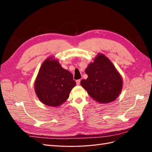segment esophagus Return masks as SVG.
I'll use <instances>...</instances> for the list:
<instances>
[{"instance_id":"obj_1","label":"esophagus","mask_w":152,"mask_h":152,"mask_svg":"<svg viewBox=\"0 0 152 152\" xmlns=\"http://www.w3.org/2000/svg\"><path fill=\"white\" fill-rule=\"evenodd\" d=\"M76 83H77V85H79L80 83V79L77 80H76Z\"/></svg>"}]
</instances>
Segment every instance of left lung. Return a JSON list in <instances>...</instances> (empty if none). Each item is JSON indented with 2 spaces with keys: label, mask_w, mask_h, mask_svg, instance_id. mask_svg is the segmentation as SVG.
Instances as JSON below:
<instances>
[{
  "label": "left lung",
  "mask_w": 152,
  "mask_h": 152,
  "mask_svg": "<svg viewBox=\"0 0 152 152\" xmlns=\"http://www.w3.org/2000/svg\"><path fill=\"white\" fill-rule=\"evenodd\" d=\"M85 72L88 77L80 84L92 98L102 103L115 100L122 88V79L107 57L98 54Z\"/></svg>",
  "instance_id": "1"
}]
</instances>
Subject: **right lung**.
Here are the masks:
<instances>
[{"label": "right lung", "instance_id": "right-lung-1", "mask_svg": "<svg viewBox=\"0 0 152 152\" xmlns=\"http://www.w3.org/2000/svg\"><path fill=\"white\" fill-rule=\"evenodd\" d=\"M47 59L40 67L35 82L36 94L44 104L58 107L65 102L76 84L72 73L56 60Z\"/></svg>", "mask_w": 152, "mask_h": 152}]
</instances>
